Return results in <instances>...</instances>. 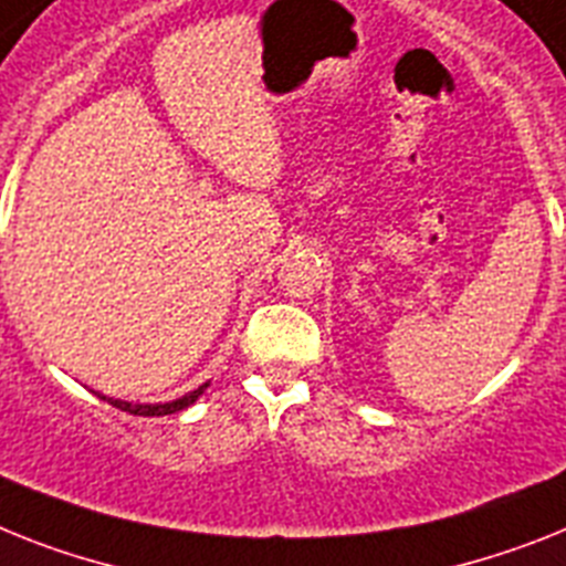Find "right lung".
<instances>
[{
  "instance_id": "add662e5",
  "label": "right lung",
  "mask_w": 566,
  "mask_h": 566,
  "mask_svg": "<svg viewBox=\"0 0 566 566\" xmlns=\"http://www.w3.org/2000/svg\"><path fill=\"white\" fill-rule=\"evenodd\" d=\"M210 386V382H203V386H198L195 391L184 394V397H178V400L172 402H126V400H112V397H103V394H97L99 400L112 402L114 408H120V411H129V415H137V417H164V415H175V411H180V408L192 406L198 397L203 394V388Z\"/></svg>"
}]
</instances>
